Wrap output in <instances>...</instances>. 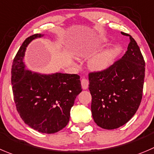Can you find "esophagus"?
I'll list each match as a JSON object with an SVG mask.
<instances>
[{"label":"esophagus","instance_id":"esophagus-1","mask_svg":"<svg viewBox=\"0 0 154 154\" xmlns=\"http://www.w3.org/2000/svg\"><path fill=\"white\" fill-rule=\"evenodd\" d=\"M81 84H82V88L84 90H86V89L88 88L89 82L87 79H82L81 80Z\"/></svg>","mask_w":154,"mask_h":154}]
</instances>
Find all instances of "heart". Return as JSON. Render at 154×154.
<instances>
[{
  "mask_svg": "<svg viewBox=\"0 0 154 154\" xmlns=\"http://www.w3.org/2000/svg\"><path fill=\"white\" fill-rule=\"evenodd\" d=\"M106 42V38H101L99 41V43H103ZM112 57H113V54L112 50L109 48H106L98 52L97 54H94L89 59L88 63V67L93 71H103L111 65Z\"/></svg>",
  "mask_w": 154,
  "mask_h": 154,
  "instance_id": "b5f03b06",
  "label": "heart"
}]
</instances>
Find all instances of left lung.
<instances>
[{"mask_svg":"<svg viewBox=\"0 0 154 154\" xmlns=\"http://www.w3.org/2000/svg\"><path fill=\"white\" fill-rule=\"evenodd\" d=\"M144 72L140 48L130 36L128 49L121 59L103 71L89 74L91 109L98 126L115 129L132 118L141 101Z\"/></svg>","mask_w":154,"mask_h":154,"instance_id":"obj_1","label":"left lung"}]
</instances>
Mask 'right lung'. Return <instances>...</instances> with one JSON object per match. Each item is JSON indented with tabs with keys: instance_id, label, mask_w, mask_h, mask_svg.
Returning a JSON list of instances; mask_svg holds the SVG:
<instances>
[{
	"instance_id": "add662e5",
	"label": "right lung",
	"mask_w": 154,
	"mask_h": 154,
	"mask_svg": "<svg viewBox=\"0 0 154 154\" xmlns=\"http://www.w3.org/2000/svg\"><path fill=\"white\" fill-rule=\"evenodd\" d=\"M44 35H33L24 41L14 60L11 83L17 109L25 123L39 132L54 134L66 126L70 109L82 89L78 75L42 74L26 68L28 45Z\"/></svg>"
}]
</instances>
